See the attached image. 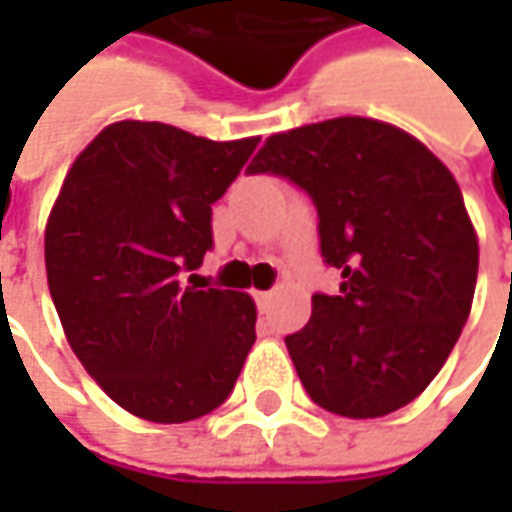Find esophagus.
<instances>
[{"instance_id":"esophagus-1","label":"esophagus","mask_w":512,"mask_h":512,"mask_svg":"<svg viewBox=\"0 0 512 512\" xmlns=\"http://www.w3.org/2000/svg\"><path fill=\"white\" fill-rule=\"evenodd\" d=\"M270 302H273V293H267V290H262V293H256V305H259V310H262V313H267V307H270Z\"/></svg>"}]
</instances>
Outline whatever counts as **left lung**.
I'll list each match as a JSON object with an SVG mask.
<instances>
[{"label":"left lung","instance_id":"8db88e82","mask_svg":"<svg viewBox=\"0 0 512 512\" xmlns=\"http://www.w3.org/2000/svg\"><path fill=\"white\" fill-rule=\"evenodd\" d=\"M247 173L313 199L339 293L313 296L290 359L319 407L379 419L410 404L447 362L470 316L479 242L453 173L410 133L364 116L276 133Z\"/></svg>","mask_w":512,"mask_h":512}]
</instances>
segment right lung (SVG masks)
<instances>
[{
	"label": "right lung",
	"instance_id": "add662e5",
	"mask_svg": "<svg viewBox=\"0 0 512 512\" xmlns=\"http://www.w3.org/2000/svg\"><path fill=\"white\" fill-rule=\"evenodd\" d=\"M259 139L213 142L116 122L82 150L45 230L50 299L76 359L128 413L179 424L216 410L256 342L247 293L179 276L213 247V202Z\"/></svg>",
	"mask_w": 512,
	"mask_h": 512
}]
</instances>
